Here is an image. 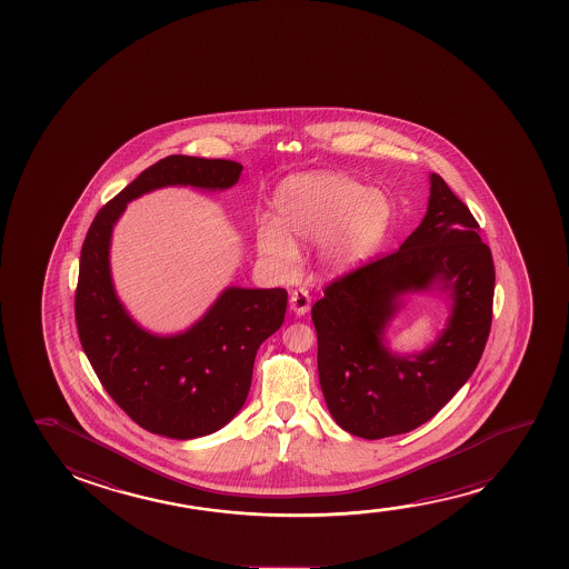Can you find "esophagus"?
Instances as JSON below:
<instances>
[{
    "label": "esophagus",
    "instance_id": "1",
    "mask_svg": "<svg viewBox=\"0 0 569 569\" xmlns=\"http://www.w3.org/2000/svg\"><path fill=\"white\" fill-rule=\"evenodd\" d=\"M289 309L296 312L297 317H303L307 312L311 311V297L307 289H296L289 296Z\"/></svg>",
    "mask_w": 569,
    "mask_h": 569
}]
</instances>
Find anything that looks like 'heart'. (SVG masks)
<instances>
[{
  "mask_svg": "<svg viewBox=\"0 0 569 569\" xmlns=\"http://www.w3.org/2000/svg\"><path fill=\"white\" fill-rule=\"evenodd\" d=\"M273 219H260L254 247L266 268L286 278L299 247L319 242L320 266L351 272L373 257L392 219L389 198L336 172H303L283 180L272 200Z\"/></svg>",
  "mask_w": 569,
  "mask_h": 569,
  "instance_id": "1",
  "label": "heart"
}]
</instances>
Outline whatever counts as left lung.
<instances>
[{
  "mask_svg": "<svg viewBox=\"0 0 569 569\" xmlns=\"http://www.w3.org/2000/svg\"><path fill=\"white\" fill-rule=\"evenodd\" d=\"M472 213L439 174L428 211L397 252L343 276L312 305L328 412L351 436H400L431 420L475 373L490 335L496 270ZM418 292L450 317L420 352L389 348L388 328Z\"/></svg>",
  "mask_w": 569,
  "mask_h": 569,
  "instance_id": "obj_1",
  "label": "left lung"
}]
</instances>
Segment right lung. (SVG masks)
Here are the masks:
<instances>
[{"mask_svg":"<svg viewBox=\"0 0 569 569\" xmlns=\"http://www.w3.org/2000/svg\"><path fill=\"white\" fill-rule=\"evenodd\" d=\"M241 171L229 159L164 157L97 213L81 249L76 322L83 351L112 400L157 436L196 439L233 420L249 397L260 343L283 322L288 291L229 286L187 330L157 335L118 297L112 231L126 206L143 194L167 187L223 192Z\"/></svg>","mask_w":569,"mask_h":569,"instance_id":"1","label":"right lung"}]
</instances>
